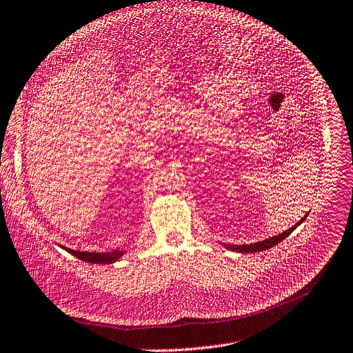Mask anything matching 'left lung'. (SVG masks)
Returning a JSON list of instances; mask_svg holds the SVG:
<instances>
[{
  "instance_id": "obj_1",
  "label": "left lung",
  "mask_w": 353,
  "mask_h": 353,
  "mask_svg": "<svg viewBox=\"0 0 353 353\" xmlns=\"http://www.w3.org/2000/svg\"><path fill=\"white\" fill-rule=\"evenodd\" d=\"M308 212L296 223L294 227H292L290 230H287L276 236H272V238H268L265 241H261V242H254V243H249V245H228V243H223V246H225L227 249L230 250H234V252H238V253H254V252H262V250H266V249H270L273 246H276L277 243H280L283 239H285L288 235H290L300 223L304 222V219L307 218Z\"/></svg>"
}]
</instances>
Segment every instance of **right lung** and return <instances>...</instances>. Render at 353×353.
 <instances>
[{"instance_id":"obj_1","label":"right lung","mask_w":353,"mask_h":353,"mask_svg":"<svg viewBox=\"0 0 353 353\" xmlns=\"http://www.w3.org/2000/svg\"><path fill=\"white\" fill-rule=\"evenodd\" d=\"M61 249H65L66 252L72 253L73 256H76L77 259L87 262V263H97V265H110V263H115L117 261H119V258H122L123 253L126 250L123 249H115L112 252H104V253H99V252H79V250H73L70 248H65L61 246Z\"/></svg>"}]
</instances>
